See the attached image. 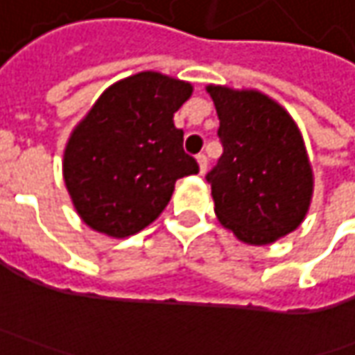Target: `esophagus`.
Returning a JSON list of instances; mask_svg holds the SVG:
<instances>
[{
  "instance_id": "1",
  "label": "esophagus",
  "mask_w": 355,
  "mask_h": 355,
  "mask_svg": "<svg viewBox=\"0 0 355 355\" xmlns=\"http://www.w3.org/2000/svg\"><path fill=\"white\" fill-rule=\"evenodd\" d=\"M198 164L199 173H205V170H207V156H205V154H198Z\"/></svg>"
}]
</instances>
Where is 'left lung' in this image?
I'll return each mask as SVG.
<instances>
[{"label": "left lung", "mask_w": 355, "mask_h": 355, "mask_svg": "<svg viewBox=\"0 0 355 355\" xmlns=\"http://www.w3.org/2000/svg\"><path fill=\"white\" fill-rule=\"evenodd\" d=\"M223 154L205 180L215 213L237 239L268 245L302 223L312 168L291 114L257 90L207 87Z\"/></svg>", "instance_id": "1"}]
</instances>
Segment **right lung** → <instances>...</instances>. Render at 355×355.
<instances>
[{
	"label": "right lung",
	"mask_w": 355,
	"mask_h": 355,
	"mask_svg": "<svg viewBox=\"0 0 355 355\" xmlns=\"http://www.w3.org/2000/svg\"><path fill=\"white\" fill-rule=\"evenodd\" d=\"M191 85L159 73H138L101 94L71 134L64 184L83 221L110 237L150 225L170 203L180 178L198 173L184 152L173 114Z\"/></svg>",
	"instance_id": "add662e5"
}]
</instances>
